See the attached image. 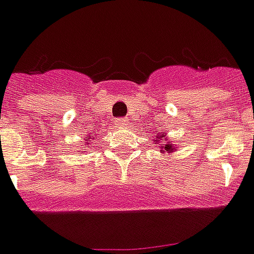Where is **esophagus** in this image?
Returning a JSON list of instances; mask_svg holds the SVG:
<instances>
[{"instance_id":"obj_1","label":"esophagus","mask_w":254,"mask_h":254,"mask_svg":"<svg viewBox=\"0 0 254 254\" xmlns=\"http://www.w3.org/2000/svg\"><path fill=\"white\" fill-rule=\"evenodd\" d=\"M126 124H127V120H126L124 117H122V119H119V120H117V126H120V127H124Z\"/></svg>"}]
</instances>
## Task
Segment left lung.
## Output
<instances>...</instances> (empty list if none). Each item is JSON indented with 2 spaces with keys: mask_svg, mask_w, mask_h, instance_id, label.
Instances as JSON below:
<instances>
[{
  "mask_svg": "<svg viewBox=\"0 0 254 254\" xmlns=\"http://www.w3.org/2000/svg\"><path fill=\"white\" fill-rule=\"evenodd\" d=\"M164 137V134H161V132H158L157 134V141H160V140H164L162 138ZM161 145V151L162 152H171V151H174V148H175V145L174 144H171V142H167V144H160Z\"/></svg>",
  "mask_w": 254,
  "mask_h": 254,
  "instance_id": "8db88e82",
  "label": "left lung"
}]
</instances>
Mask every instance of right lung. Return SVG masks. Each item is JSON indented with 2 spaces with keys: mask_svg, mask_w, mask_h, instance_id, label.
<instances>
[{
  "mask_svg": "<svg viewBox=\"0 0 254 254\" xmlns=\"http://www.w3.org/2000/svg\"><path fill=\"white\" fill-rule=\"evenodd\" d=\"M86 138H90V135H87V137H86ZM87 144H89V140H87Z\"/></svg>",
  "mask_w": 254,
  "mask_h": 254,
  "instance_id": "right-lung-1",
  "label": "right lung"
}]
</instances>
